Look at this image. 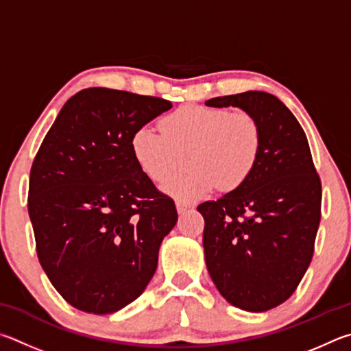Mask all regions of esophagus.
Here are the masks:
<instances>
[{"label":"esophagus","instance_id":"esophagus-1","mask_svg":"<svg viewBox=\"0 0 351 351\" xmlns=\"http://www.w3.org/2000/svg\"><path fill=\"white\" fill-rule=\"evenodd\" d=\"M176 208H177V213H179V214H185L191 206H189L188 204H183V202H176Z\"/></svg>","mask_w":351,"mask_h":351}]
</instances>
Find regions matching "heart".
<instances>
[{
    "label": "heart",
    "mask_w": 351,
    "mask_h": 351,
    "mask_svg": "<svg viewBox=\"0 0 351 351\" xmlns=\"http://www.w3.org/2000/svg\"><path fill=\"white\" fill-rule=\"evenodd\" d=\"M163 134L151 126L135 129L131 151L152 182L163 183L185 166L189 174L171 180L163 191L193 204L219 186L222 193L245 185L262 147L261 126L253 115L222 108L183 106L162 120Z\"/></svg>",
    "instance_id": "obj_1"
}]
</instances>
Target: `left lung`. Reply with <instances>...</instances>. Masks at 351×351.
I'll return each mask as SVG.
<instances>
[{"instance_id": "1", "label": "left lung", "mask_w": 351, "mask_h": 351, "mask_svg": "<svg viewBox=\"0 0 351 351\" xmlns=\"http://www.w3.org/2000/svg\"><path fill=\"white\" fill-rule=\"evenodd\" d=\"M205 104L239 108L261 126V156L250 179L197 211L205 219L206 268L219 293L241 310L268 311L291 296L310 265L321 180L302 126L278 97L247 90Z\"/></svg>"}]
</instances>
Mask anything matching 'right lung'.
<instances>
[{"mask_svg": "<svg viewBox=\"0 0 351 351\" xmlns=\"http://www.w3.org/2000/svg\"><path fill=\"white\" fill-rule=\"evenodd\" d=\"M171 108L157 97L83 89L43 140L30 169L29 217L43 269L77 310L125 308L156 273L177 210L138 168L131 137Z\"/></svg>", "mask_w": 351, "mask_h": 351, "instance_id": "obj_1", "label": "right lung"}]
</instances>
